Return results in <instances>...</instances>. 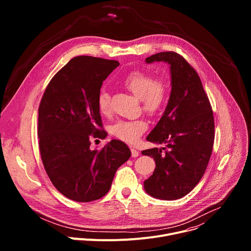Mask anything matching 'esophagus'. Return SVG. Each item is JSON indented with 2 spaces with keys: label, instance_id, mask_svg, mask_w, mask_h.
Wrapping results in <instances>:
<instances>
[{
  "label": "esophagus",
  "instance_id": "1",
  "mask_svg": "<svg viewBox=\"0 0 251 251\" xmlns=\"http://www.w3.org/2000/svg\"><path fill=\"white\" fill-rule=\"evenodd\" d=\"M131 155H132L133 158H136V157L139 156V152H138L136 149L132 148V149H131Z\"/></svg>",
  "mask_w": 251,
  "mask_h": 251
}]
</instances>
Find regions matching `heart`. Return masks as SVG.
<instances>
[{"label": "heart", "instance_id": "1", "mask_svg": "<svg viewBox=\"0 0 251 251\" xmlns=\"http://www.w3.org/2000/svg\"><path fill=\"white\" fill-rule=\"evenodd\" d=\"M124 85L141 100L143 110L149 114L158 113L166 103L169 91L167 82L163 78H154L148 71H132L126 76ZM97 106L101 114H110L111 96L104 88L98 93ZM147 128L148 124L144 119L118 120L110 127V131L116 138L128 143H134Z\"/></svg>", "mask_w": 251, "mask_h": 251}]
</instances>
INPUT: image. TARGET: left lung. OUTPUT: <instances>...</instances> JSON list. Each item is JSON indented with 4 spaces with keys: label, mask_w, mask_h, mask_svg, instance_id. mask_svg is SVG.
<instances>
[{
    "label": "left lung",
    "mask_w": 251,
    "mask_h": 251,
    "mask_svg": "<svg viewBox=\"0 0 251 251\" xmlns=\"http://www.w3.org/2000/svg\"><path fill=\"white\" fill-rule=\"evenodd\" d=\"M154 61L170 64L172 90L163 116L146 138L165 147L142 151L156 163L144 188L153 198L173 201L189 194L202 177L212 152L214 119L199 75L182 55L165 51L146 58Z\"/></svg>",
    "instance_id": "obj_1"
}]
</instances>
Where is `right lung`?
Returning <instances> with one entry per match:
<instances>
[{"label": "right lung", "instance_id": "1", "mask_svg": "<svg viewBox=\"0 0 251 251\" xmlns=\"http://www.w3.org/2000/svg\"><path fill=\"white\" fill-rule=\"evenodd\" d=\"M119 65L93 56L70 59L51 78L39 107V146L52 185L80 202L104 197L117 169L130 157L128 146L112 140L102 150L90 149V138L106 132L97 106L103 81Z\"/></svg>", "mask_w": 251, "mask_h": 251}]
</instances>
